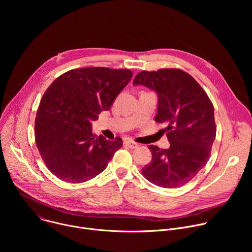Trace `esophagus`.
Wrapping results in <instances>:
<instances>
[{"instance_id": "obj_1", "label": "esophagus", "mask_w": 252, "mask_h": 252, "mask_svg": "<svg viewBox=\"0 0 252 252\" xmlns=\"http://www.w3.org/2000/svg\"><path fill=\"white\" fill-rule=\"evenodd\" d=\"M125 145L127 147V148H129V149H131V150H134V149H136V148H138V145L136 142H134V141H132V140H130V139H126V140H125Z\"/></svg>"}]
</instances>
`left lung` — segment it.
Instances as JSON below:
<instances>
[{"label": "left lung", "instance_id": "8db88e82", "mask_svg": "<svg viewBox=\"0 0 252 252\" xmlns=\"http://www.w3.org/2000/svg\"><path fill=\"white\" fill-rule=\"evenodd\" d=\"M133 86H143L158 95L156 122L165 124L170 147L150 146L152 162L142 174L160 188L183 187L207 163L217 134L214 109L199 84L182 69L141 71Z\"/></svg>", "mask_w": 252, "mask_h": 252}]
</instances>
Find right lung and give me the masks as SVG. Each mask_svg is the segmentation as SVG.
<instances>
[{
  "instance_id": "1",
  "label": "right lung",
  "mask_w": 252,
  "mask_h": 252,
  "mask_svg": "<svg viewBox=\"0 0 252 252\" xmlns=\"http://www.w3.org/2000/svg\"><path fill=\"white\" fill-rule=\"evenodd\" d=\"M132 78L129 69L83 67L59 77L42 97L34 122L37 148L47 167L63 182L85 183L107 166L123 140L92 130Z\"/></svg>"
}]
</instances>
